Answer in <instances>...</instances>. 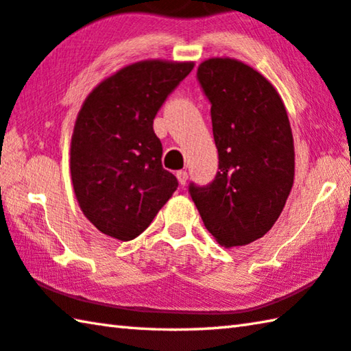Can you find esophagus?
Instances as JSON below:
<instances>
[{
	"mask_svg": "<svg viewBox=\"0 0 351 351\" xmlns=\"http://www.w3.org/2000/svg\"><path fill=\"white\" fill-rule=\"evenodd\" d=\"M177 179H179L182 185H185L186 180H188V172L186 171H177Z\"/></svg>",
	"mask_w": 351,
	"mask_h": 351,
	"instance_id": "obj_1",
	"label": "esophagus"
}]
</instances>
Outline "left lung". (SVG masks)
Returning <instances> with one entry per match:
<instances>
[{
  "label": "left lung",
  "instance_id": "obj_1",
  "mask_svg": "<svg viewBox=\"0 0 351 351\" xmlns=\"http://www.w3.org/2000/svg\"><path fill=\"white\" fill-rule=\"evenodd\" d=\"M197 80L211 103L219 171L189 194L206 230L225 248L242 247L271 230L294 180L290 120L278 90L234 58L205 60Z\"/></svg>",
  "mask_w": 351,
  "mask_h": 351
}]
</instances>
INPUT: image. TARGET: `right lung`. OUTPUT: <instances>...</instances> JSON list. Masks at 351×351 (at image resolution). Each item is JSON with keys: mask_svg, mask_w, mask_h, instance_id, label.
Wrapping results in <instances>:
<instances>
[{"mask_svg": "<svg viewBox=\"0 0 351 351\" xmlns=\"http://www.w3.org/2000/svg\"><path fill=\"white\" fill-rule=\"evenodd\" d=\"M193 61L145 60L97 86L77 115L71 177L78 205L103 234L132 241L179 186L162 166L154 119Z\"/></svg>", "mask_w": 351, "mask_h": 351, "instance_id": "1", "label": "right lung"}]
</instances>
